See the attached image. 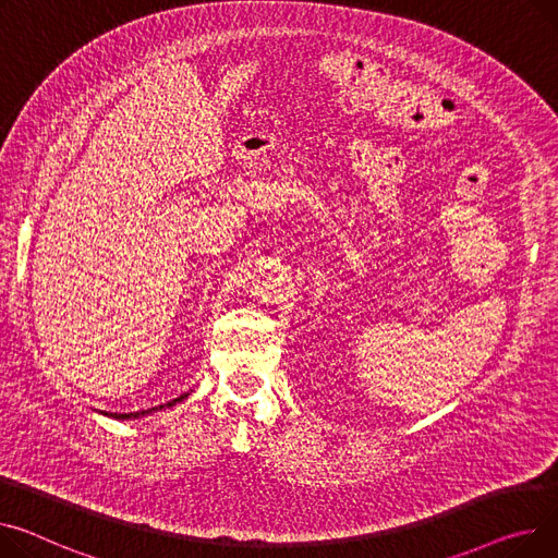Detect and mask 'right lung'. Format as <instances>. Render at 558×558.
<instances>
[{"label":"right lung","mask_w":558,"mask_h":558,"mask_svg":"<svg viewBox=\"0 0 558 558\" xmlns=\"http://www.w3.org/2000/svg\"><path fill=\"white\" fill-rule=\"evenodd\" d=\"M185 397H189V392L185 395H181V397H177L174 401H170L168 405H174L177 401H183ZM161 408H166V405H157V408H150V411H141V413H102V415H107V417H111V420H121V422H125V420H138V417H145V415H153V413H157V411H161Z\"/></svg>","instance_id":"1"}]
</instances>
